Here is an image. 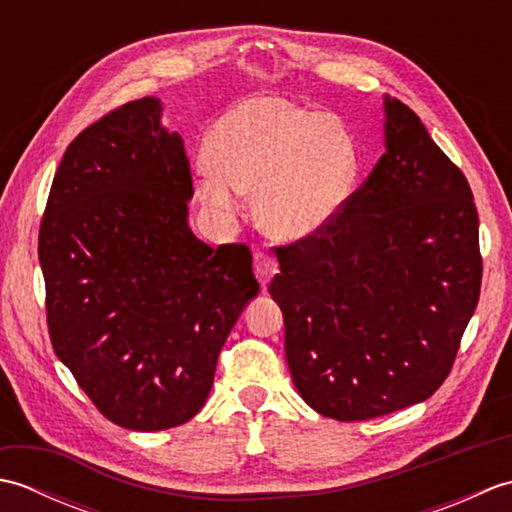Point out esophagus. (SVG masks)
Here are the masks:
<instances>
[{"mask_svg":"<svg viewBox=\"0 0 512 512\" xmlns=\"http://www.w3.org/2000/svg\"><path fill=\"white\" fill-rule=\"evenodd\" d=\"M279 273L277 259L268 253H255V275L259 279V284L266 286L273 275Z\"/></svg>","mask_w":512,"mask_h":512,"instance_id":"obj_1","label":"esophagus"}]
</instances>
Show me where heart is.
I'll return each instance as SVG.
<instances>
[{"label": "heart", "mask_w": 512, "mask_h": 512, "mask_svg": "<svg viewBox=\"0 0 512 512\" xmlns=\"http://www.w3.org/2000/svg\"><path fill=\"white\" fill-rule=\"evenodd\" d=\"M358 169L356 143L339 118L257 96L213 125L198 182L217 211H233L237 191L257 195L266 231L297 242L334 222L356 187Z\"/></svg>", "instance_id": "1"}]
</instances>
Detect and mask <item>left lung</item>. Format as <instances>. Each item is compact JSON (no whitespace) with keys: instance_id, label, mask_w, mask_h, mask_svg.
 <instances>
[{"instance_id":"8db88e82","label":"left lung","mask_w":512,"mask_h":512,"mask_svg":"<svg viewBox=\"0 0 512 512\" xmlns=\"http://www.w3.org/2000/svg\"><path fill=\"white\" fill-rule=\"evenodd\" d=\"M387 151L334 222L277 246L268 292L308 405L341 422L427 400L480 301V220L464 173L385 96Z\"/></svg>"}]
</instances>
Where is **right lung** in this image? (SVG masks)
<instances>
[{"mask_svg": "<svg viewBox=\"0 0 512 512\" xmlns=\"http://www.w3.org/2000/svg\"><path fill=\"white\" fill-rule=\"evenodd\" d=\"M160 101L85 127L54 173L39 228L48 332L107 420L162 431L209 398L217 356L259 292L246 244L193 235L184 143Z\"/></svg>", "mask_w": 512, "mask_h": 512, "instance_id": "1", "label": "right lung"}]
</instances>
